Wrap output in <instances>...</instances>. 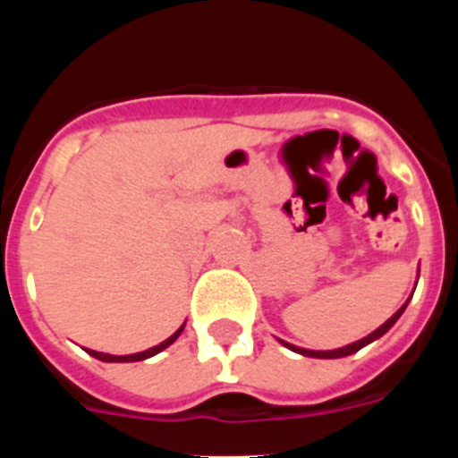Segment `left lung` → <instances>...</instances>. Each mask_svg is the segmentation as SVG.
Returning a JSON list of instances; mask_svg holds the SVG:
<instances>
[{
	"label": "left lung",
	"mask_w": 458,
	"mask_h": 458,
	"mask_svg": "<svg viewBox=\"0 0 458 458\" xmlns=\"http://www.w3.org/2000/svg\"><path fill=\"white\" fill-rule=\"evenodd\" d=\"M417 284H419V275H417ZM417 284H414V288H417ZM412 294H414V293H412ZM412 294H410V299H412ZM410 299H408V301L403 303V306L399 308V310L394 312V315H392L390 318H387V321L383 323V326H378L377 330L370 332V335H368V336H363V339L354 341V344H348V345H344V348H335V350H308V348H299V345H293V344H288V341H281V339H279V341H281V345H285V348H288V350H293V352H297V354H303V357H312V359H341V357H350V354L359 352V350H361V348H366V345H370L372 341L381 339V336L386 335V332L390 330V327L394 326L396 321H399V317L403 315V310H405V308H408Z\"/></svg>",
	"instance_id": "1"
}]
</instances>
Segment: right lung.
Wrapping results in <instances>:
<instances>
[{
    "instance_id": "add662e5",
    "label": "right lung",
    "mask_w": 458,
    "mask_h": 458,
    "mask_svg": "<svg viewBox=\"0 0 458 458\" xmlns=\"http://www.w3.org/2000/svg\"><path fill=\"white\" fill-rule=\"evenodd\" d=\"M183 327H186V321H183L182 326L177 327V332H174V335H170L168 339L161 341L159 345H152V348L143 350V352H135V354H108V352H97V350H90V348H84V350H86L88 354H90V357L99 359V361H106V363H132V361H143V359L155 357V354L164 352V350L168 348V345H173L174 341L179 339V335H182V332H183Z\"/></svg>"
}]
</instances>
